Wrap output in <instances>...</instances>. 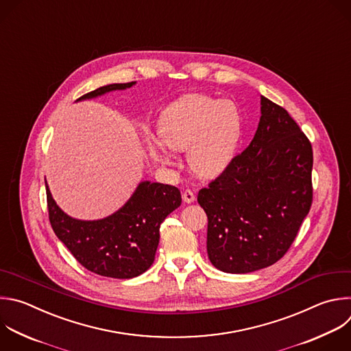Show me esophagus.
<instances>
[{"mask_svg": "<svg viewBox=\"0 0 351 351\" xmlns=\"http://www.w3.org/2000/svg\"><path fill=\"white\" fill-rule=\"evenodd\" d=\"M182 197H183V201L187 202V204H191V202H194V199H195V194H194L191 190H184V191L182 193Z\"/></svg>", "mask_w": 351, "mask_h": 351, "instance_id": "esophagus-1", "label": "esophagus"}]
</instances>
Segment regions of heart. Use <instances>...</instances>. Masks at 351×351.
Here are the masks:
<instances>
[{"label": "heart", "mask_w": 351, "mask_h": 351, "mask_svg": "<svg viewBox=\"0 0 351 351\" xmlns=\"http://www.w3.org/2000/svg\"><path fill=\"white\" fill-rule=\"evenodd\" d=\"M243 134L237 106L230 100L189 95L168 106L160 121L162 142L152 143L154 157L175 162L172 150H187L191 168L201 176L221 173L234 160Z\"/></svg>", "instance_id": "obj_1"}]
</instances>
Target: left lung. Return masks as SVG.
<instances>
[{
    "label": "left lung",
    "mask_w": 351,
    "mask_h": 351,
    "mask_svg": "<svg viewBox=\"0 0 351 351\" xmlns=\"http://www.w3.org/2000/svg\"><path fill=\"white\" fill-rule=\"evenodd\" d=\"M311 169L306 135L285 108L261 95L252 142L197 197L208 216L210 263L245 274L280 261L310 210Z\"/></svg>",
    "instance_id": "8db88e82"
}]
</instances>
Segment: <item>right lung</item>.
Returning a JSON list of instances; mask_svg holds the SVG:
<instances>
[{
	"label": "right lung",
	"mask_w": 351,
	"mask_h": 351,
	"mask_svg": "<svg viewBox=\"0 0 351 351\" xmlns=\"http://www.w3.org/2000/svg\"><path fill=\"white\" fill-rule=\"evenodd\" d=\"M136 82L100 86L80 99L99 97ZM49 221L56 237L89 271L111 278H134L154 262L160 243V226L182 204L178 187L143 180L130 199L114 213L97 220H81L63 212L45 180Z\"/></svg>",
	"instance_id": "1"
}]
</instances>
